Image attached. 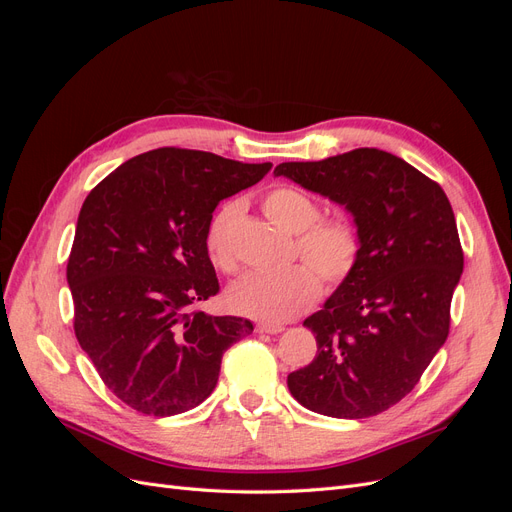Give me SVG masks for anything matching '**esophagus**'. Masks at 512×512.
<instances>
[{
  "instance_id": "obj_1",
  "label": "esophagus",
  "mask_w": 512,
  "mask_h": 512,
  "mask_svg": "<svg viewBox=\"0 0 512 512\" xmlns=\"http://www.w3.org/2000/svg\"><path fill=\"white\" fill-rule=\"evenodd\" d=\"M256 331H258V333H269V335H275V333H282V331H284V327H282V324L258 322V324H256Z\"/></svg>"
}]
</instances>
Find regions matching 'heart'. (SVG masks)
Here are the masks:
<instances>
[{
  "label": "heart",
  "mask_w": 512,
  "mask_h": 512,
  "mask_svg": "<svg viewBox=\"0 0 512 512\" xmlns=\"http://www.w3.org/2000/svg\"><path fill=\"white\" fill-rule=\"evenodd\" d=\"M267 218L288 235H297V254L310 265L282 273H247L226 290L232 312L262 322H286L303 314L320 297V278L329 286L342 284L359 260V237L344 220H318L320 209L305 192L280 185L262 200ZM239 205H226L207 228V254L220 271L237 267L230 228ZM317 271L314 272L311 267Z\"/></svg>",
  "instance_id": "1"
}]
</instances>
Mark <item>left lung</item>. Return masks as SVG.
Listing matches in <instances>:
<instances>
[{
  "label": "left lung",
  "mask_w": 512,
  "mask_h": 512,
  "mask_svg": "<svg viewBox=\"0 0 512 512\" xmlns=\"http://www.w3.org/2000/svg\"><path fill=\"white\" fill-rule=\"evenodd\" d=\"M273 175L344 207L359 237L354 271L303 322L318 352L288 376L290 395L333 418L389 410L448 337L463 271L453 207L436 181L374 147L284 162Z\"/></svg>",
  "instance_id": "8db88e82"
}]
</instances>
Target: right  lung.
Segmentation results:
<instances>
[{
	"label": "right lung",
	"mask_w": 512,
	"mask_h": 512,
	"mask_svg": "<svg viewBox=\"0 0 512 512\" xmlns=\"http://www.w3.org/2000/svg\"><path fill=\"white\" fill-rule=\"evenodd\" d=\"M271 166L162 147L123 162L85 198L66 271L74 333L136 412L173 416L203 404L222 354L254 331L250 320L194 305L220 290L205 245L215 207Z\"/></svg>",
	"instance_id": "add662e5"
}]
</instances>
